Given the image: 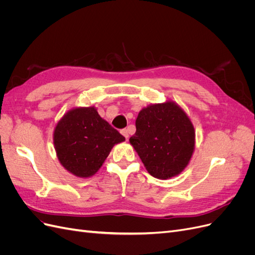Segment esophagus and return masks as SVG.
<instances>
[{"label":"esophagus","instance_id":"1","mask_svg":"<svg viewBox=\"0 0 255 255\" xmlns=\"http://www.w3.org/2000/svg\"><path fill=\"white\" fill-rule=\"evenodd\" d=\"M121 134L126 137V139H128V129L123 128V129L121 130Z\"/></svg>","mask_w":255,"mask_h":255}]
</instances>
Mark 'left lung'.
I'll list each match as a JSON object with an SVG mask.
<instances>
[{"mask_svg": "<svg viewBox=\"0 0 255 255\" xmlns=\"http://www.w3.org/2000/svg\"><path fill=\"white\" fill-rule=\"evenodd\" d=\"M195 128L188 116L172 101L151 104L136 119L129 143L146 171L159 180L180 174L195 150Z\"/></svg>", "mask_w": 255, "mask_h": 255, "instance_id": "8db88e82", "label": "left lung"}]
</instances>
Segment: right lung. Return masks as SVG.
I'll list each match as a JSON object with an SVG mask.
<instances>
[{
  "label": "right lung",
  "mask_w": 255,
  "mask_h": 255,
  "mask_svg": "<svg viewBox=\"0 0 255 255\" xmlns=\"http://www.w3.org/2000/svg\"><path fill=\"white\" fill-rule=\"evenodd\" d=\"M54 146L63 167L79 177L94 175L113 146L126 140L100 117L96 107H78L64 115L54 129Z\"/></svg>",
  "instance_id": "right-lung-1"
}]
</instances>
